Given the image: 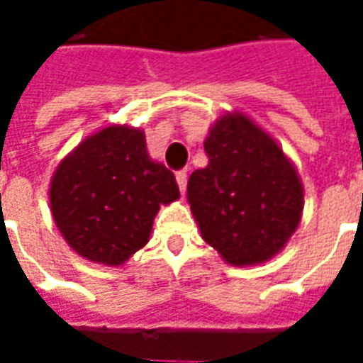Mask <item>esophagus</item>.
Segmentation results:
<instances>
[{
	"mask_svg": "<svg viewBox=\"0 0 363 363\" xmlns=\"http://www.w3.org/2000/svg\"><path fill=\"white\" fill-rule=\"evenodd\" d=\"M186 181H189V174H186V171H179V173H177V184H179L181 194L186 192Z\"/></svg>",
	"mask_w": 363,
	"mask_h": 363,
	"instance_id": "esophagus-1",
	"label": "esophagus"
}]
</instances>
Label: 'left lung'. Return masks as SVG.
<instances>
[{
  "label": "left lung",
  "mask_w": 363,
  "mask_h": 363,
  "mask_svg": "<svg viewBox=\"0 0 363 363\" xmlns=\"http://www.w3.org/2000/svg\"><path fill=\"white\" fill-rule=\"evenodd\" d=\"M208 165L190 174L186 198L202 239L233 267L274 259L303 213V182L267 130L225 112L204 140Z\"/></svg>",
  "instance_id": "obj_1"
}]
</instances>
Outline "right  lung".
<instances>
[{
  "label": "right lung",
  "instance_id": "right-lung-1",
  "mask_svg": "<svg viewBox=\"0 0 363 363\" xmlns=\"http://www.w3.org/2000/svg\"><path fill=\"white\" fill-rule=\"evenodd\" d=\"M50 210L66 243L104 267L124 264L150 241L161 204L179 200L174 174L150 157L143 130L111 124L62 159Z\"/></svg>",
  "mask_w": 363,
  "mask_h": 363
}]
</instances>
